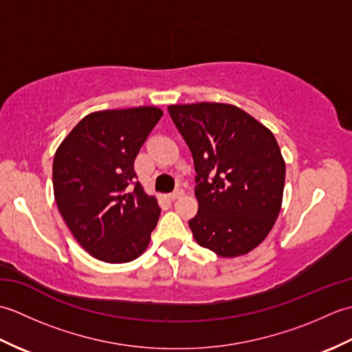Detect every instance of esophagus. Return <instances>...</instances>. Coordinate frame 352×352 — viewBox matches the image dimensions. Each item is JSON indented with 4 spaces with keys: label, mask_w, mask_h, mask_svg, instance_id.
<instances>
[{
    "label": "esophagus",
    "mask_w": 352,
    "mask_h": 352,
    "mask_svg": "<svg viewBox=\"0 0 352 352\" xmlns=\"http://www.w3.org/2000/svg\"><path fill=\"white\" fill-rule=\"evenodd\" d=\"M183 195H184V190H183V189H180V188H178V189H175V190L172 192V193H169V198H170L172 201H174V199L182 198Z\"/></svg>",
    "instance_id": "34e87169"
}]
</instances>
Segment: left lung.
I'll return each mask as SVG.
<instances>
[{
	"mask_svg": "<svg viewBox=\"0 0 352 352\" xmlns=\"http://www.w3.org/2000/svg\"><path fill=\"white\" fill-rule=\"evenodd\" d=\"M195 164V241L221 257H237L265 241L280 213L286 164L274 134L236 106H169Z\"/></svg>",
	"mask_w": 352,
	"mask_h": 352,
	"instance_id": "left-lung-1",
	"label": "left lung"
}]
</instances>
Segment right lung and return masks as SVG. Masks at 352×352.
Instances as JSON below:
<instances>
[{"label": "right lung", "mask_w": 352, "mask_h": 352, "mask_svg": "<svg viewBox=\"0 0 352 352\" xmlns=\"http://www.w3.org/2000/svg\"><path fill=\"white\" fill-rule=\"evenodd\" d=\"M162 115L157 107L95 111L57 148L52 186L58 212L95 258L126 263L146 250L160 207L138 182L134 159Z\"/></svg>", "instance_id": "right-lung-1"}]
</instances>
